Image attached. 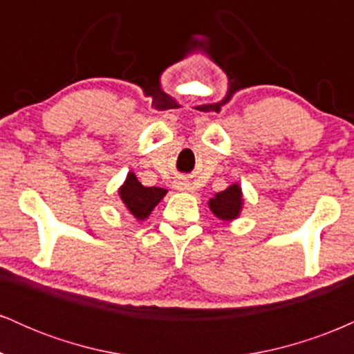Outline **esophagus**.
Listing matches in <instances>:
<instances>
[{"mask_svg":"<svg viewBox=\"0 0 354 354\" xmlns=\"http://www.w3.org/2000/svg\"><path fill=\"white\" fill-rule=\"evenodd\" d=\"M176 188L181 189V191H188L189 189V185H188V183H185V181H178L176 183Z\"/></svg>","mask_w":354,"mask_h":354,"instance_id":"34e87169","label":"esophagus"}]
</instances>
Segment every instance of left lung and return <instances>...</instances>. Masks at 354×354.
I'll return each mask as SVG.
<instances>
[{"mask_svg":"<svg viewBox=\"0 0 354 354\" xmlns=\"http://www.w3.org/2000/svg\"><path fill=\"white\" fill-rule=\"evenodd\" d=\"M209 208L219 219H234L241 209V189L238 185L230 186L209 200Z\"/></svg>","mask_w":354,"mask_h":354,"instance_id":"8db88e82","label":"left lung"}]
</instances>
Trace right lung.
Here are the masks:
<instances>
[{"mask_svg":"<svg viewBox=\"0 0 354 354\" xmlns=\"http://www.w3.org/2000/svg\"><path fill=\"white\" fill-rule=\"evenodd\" d=\"M165 194L166 189L163 188H156V186L146 188L133 173L128 174L124 185L120 189V196L124 206L136 219H145L148 216L154 206L163 200Z\"/></svg>","mask_w":354,"mask_h":354,"instance_id":"1","label":"right lung"}]
</instances>
